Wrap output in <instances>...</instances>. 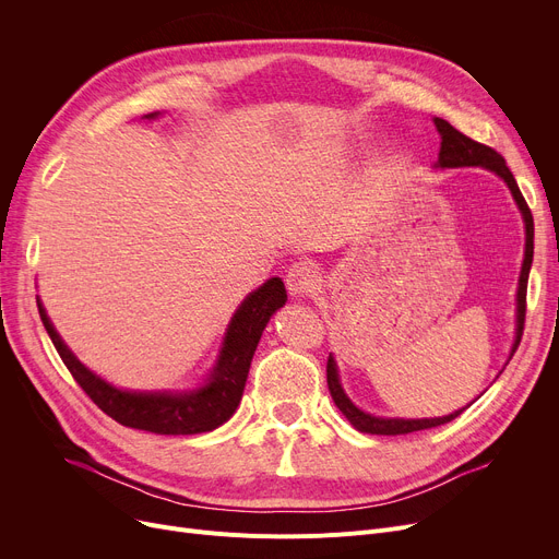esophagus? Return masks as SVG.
I'll return each instance as SVG.
<instances>
[{"label": "esophagus", "mask_w": 559, "mask_h": 559, "mask_svg": "<svg viewBox=\"0 0 559 559\" xmlns=\"http://www.w3.org/2000/svg\"><path fill=\"white\" fill-rule=\"evenodd\" d=\"M285 283H287V289L289 295L295 297H304V295H310V292L319 285V272L312 262H295L292 267L287 270V276H285Z\"/></svg>", "instance_id": "esophagus-1"}]
</instances>
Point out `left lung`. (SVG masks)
I'll list each match as a JSON object with an SVG mask.
<instances>
[{
    "label": "left lung",
    "mask_w": 559,
    "mask_h": 559,
    "mask_svg": "<svg viewBox=\"0 0 559 559\" xmlns=\"http://www.w3.org/2000/svg\"><path fill=\"white\" fill-rule=\"evenodd\" d=\"M435 127L442 135V146H439V160L437 167H485L493 174L501 176V179L508 183L519 211L523 215L525 222V253H523V264H521V276H519V289H516V340L512 344V354L521 342L523 335V324H525V289H527V276H531V264H533V251H535V224H533V213L527 209V203L514 181V176L510 171V167L506 165V158L493 152L491 146L480 144L472 138H466L464 133H460L455 127H451L442 117H435ZM326 380H329V390L331 396L335 401V405L340 407V413L350 421L356 430L360 432H369V435H407L415 430H426V428H435L453 421L455 417H460L464 409L472 405L468 403L462 409H455L453 415L449 417H435V419H383V417H373L362 413L360 407H356L350 403V399L344 394L342 385H340V373H337V365L333 360V356H329L326 362Z\"/></svg>",
    "instance_id": "left-lung-1"
}]
</instances>
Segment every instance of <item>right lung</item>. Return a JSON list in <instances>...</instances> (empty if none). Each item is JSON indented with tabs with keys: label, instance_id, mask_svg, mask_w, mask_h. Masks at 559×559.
Segmentation results:
<instances>
[{
	"label": "right lung",
	"instance_id": "1",
	"mask_svg": "<svg viewBox=\"0 0 559 559\" xmlns=\"http://www.w3.org/2000/svg\"><path fill=\"white\" fill-rule=\"evenodd\" d=\"M160 112H150L146 117L154 120ZM287 301V292L281 278H270L242 301L235 310L230 324L226 329L224 346L211 378L205 385L192 392H129L117 390L83 367L72 350L66 346L61 335L56 333L40 299L38 312L43 324L81 390L91 396L99 409L115 419L117 424L150 430L156 435H197L209 432L228 421L240 405L249 367L255 354L260 335L267 326L272 314L283 308Z\"/></svg>",
	"mask_w": 559,
	"mask_h": 559
}]
</instances>
